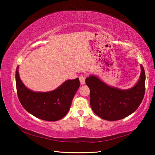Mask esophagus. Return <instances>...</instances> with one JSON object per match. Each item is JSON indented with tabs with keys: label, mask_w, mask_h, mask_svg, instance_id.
Masks as SVG:
<instances>
[{
	"label": "esophagus",
	"mask_w": 155,
	"mask_h": 155,
	"mask_svg": "<svg viewBox=\"0 0 155 155\" xmlns=\"http://www.w3.org/2000/svg\"><path fill=\"white\" fill-rule=\"evenodd\" d=\"M79 81H80V83L81 85H83V84H85V75H81L79 77Z\"/></svg>",
	"instance_id": "esophagus-1"
}]
</instances>
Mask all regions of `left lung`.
Instances as JSON below:
<instances>
[{
  "label": "left lung",
  "mask_w": 155,
  "mask_h": 155,
  "mask_svg": "<svg viewBox=\"0 0 155 155\" xmlns=\"http://www.w3.org/2000/svg\"><path fill=\"white\" fill-rule=\"evenodd\" d=\"M138 81L131 88L121 90L107 85L95 75L86 78L90 90V105L101 118L115 121L124 118L135 112L145 94L146 75L142 65Z\"/></svg>",
  "instance_id": "left-lung-1"
}]
</instances>
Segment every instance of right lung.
<instances>
[{
	"mask_svg": "<svg viewBox=\"0 0 155 155\" xmlns=\"http://www.w3.org/2000/svg\"><path fill=\"white\" fill-rule=\"evenodd\" d=\"M18 66L15 83L18 98L22 107L34 116L46 121H57L68 114L72 99L80 87L78 78L67 80L55 90L41 92L29 90L21 81Z\"/></svg>",
	"mask_w": 155,
	"mask_h": 155,
	"instance_id": "add662e5",
	"label": "right lung"
}]
</instances>
